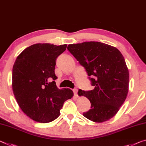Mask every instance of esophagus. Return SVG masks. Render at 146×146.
<instances>
[{
    "instance_id": "1",
    "label": "esophagus",
    "mask_w": 146,
    "mask_h": 146,
    "mask_svg": "<svg viewBox=\"0 0 146 146\" xmlns=\"http://www.w3.org/2000/svg\"><path fill=\"white\" fill-rule=\"evenodd\" d=\"M78 89H75L73 90V92H74V94L75 96H78Z\"/></svg>"
}]
</instances>
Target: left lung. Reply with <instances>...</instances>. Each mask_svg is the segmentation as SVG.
I'll list each match as a JSON object with an SVG mask.
<instances>
[{"instance_id": "left-lung-1", "label": "left lung", "mask_w": 146, "mask_h": 146, "mask_svg": "<svg viewBox=\"0 0 146 146\" xmlns=\"http://www.w3.org/2000/svg\"><path fill=\"white\" fill-rule=\"evenodd\" d=\"M68 50L85 68L94 89H80L79 96L91 104L83 114L94 122L102 123L118 113L127 97L129 74L125 59L116 48L100 42L69 44Z\"/></svg>"}]
</instances>
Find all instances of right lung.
Returning a JSON list of instances; mask_svg holds the SVG:
<instances>
[{
	"instance_id": "right-lung-1",
	"label": "right lung",
	"mask_w": 146,
	"mask_h": 146,
	"mask_svg": "<svg viewBox=\"0 0 146 146\" xmlns=\"http://www.w3.org/2000/svg\"><path fill=\"white\" fill-rule=\"evenodd\" d=\"M67 45L49 43L31 45L17 57L12 71V89L21 110L33 120L52 121L59 116L64 102L72 90L59 89L55 80L57 57Z\"/></svg>"
}]
</instances>
